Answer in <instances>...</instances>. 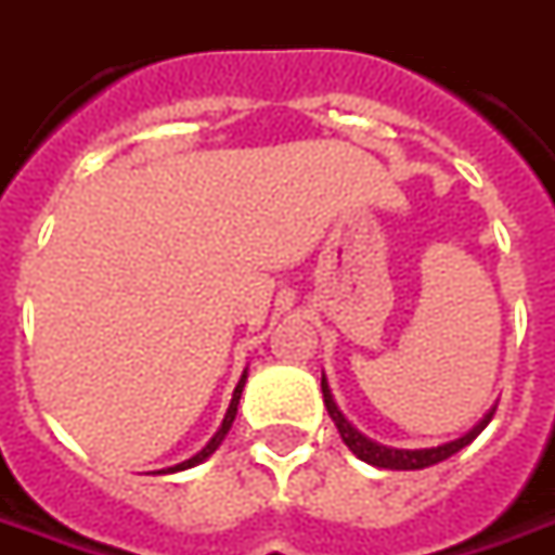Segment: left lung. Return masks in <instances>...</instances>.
<instances>
[{"instance_id":"obj_1","label":"left lung","mask_w":555,"mask_h":555,"mask_svg":"<svg viewBox=\"0 0 555 555\" xmlns=\"http://www.w3.org/2000/svg\"><path fill=\"white\" fill-rule=\"evenodd\" d=\"M321 392H324L326 413L336 422V428L338 434H341L345 446H348L350 452L357 454L360 461H365V464L372 466H380V469H425V466L430 464H440V461L452 457L454 452H461L464 446H469V442L476 440L478 434L485 430V425L493 418V410H490V413H485V418L478 422L476 428H469L464 437L442 442V446H430V449H392V446H384V442L369 440L362 430H357L350 425L348 418H345V413L338 410L336 398H333L330 384H326V377H321Z\"/></svg>"}]
</instances>
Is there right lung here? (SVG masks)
Segmentation results:
<instances>
[{
    "mask_svg": "<svg viewBox=\"0 0 555 555\" xmlns=\"http://www.w3.org/2000/svg\"><path fill=\"white\" fill-rule=\"evenodd\" d=\"M243 384H246V372L241 374V384L234 386V396H231V404H229V410H225V418H222V425H219L217 434H214V437H210V440H207L205 449H202V452H195L193 457H186V461H181V464L169 466V469H159V473H181V469H190V466H198V464H202V461H207V457H210V454L217 452V449H219V442L225 440V434H229L231 422H234V416H237V404H241Z\"/></svg>",
    "mask_w": 555,
    "mask_h": 555,
    "instance_id": "right-lung-1",
    "label": "right lung"
}]
</instances>
